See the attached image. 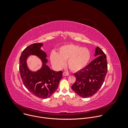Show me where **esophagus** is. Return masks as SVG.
<instances>
[{
    "mask_svg": "<svg viewBox=\"0 0 128 128\" xmlns=\"http://www.w3.org/2000/svg\"><path fill=\"white\" fill-rule=\"evenodd\" d=\"M63 76H69V74H68L67 72H64L63 73Z\"/></svg>",
    "mask_w": 128,
    "mask_h": 128,
    "instance_id": "esophagus-1",
    "label": "esophagus"
}]
</instances>
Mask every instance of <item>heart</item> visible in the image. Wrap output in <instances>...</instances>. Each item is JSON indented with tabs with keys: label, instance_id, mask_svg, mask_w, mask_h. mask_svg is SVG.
<instances>
[{
	"label": "heart",
	"instance_id": "heart-1",
	"mask_svg": "<svg viewBox=\"0 0 128 128\" xmlns=\"http://www.w3.org/2000/svg\"><path fill=\"white\" fill-rule=\"evenodd\" d=\"M90 57L89 50L76 44H67L60 48L58 54L52 52L50 55V60L54 66L60 68L63 67L64 61L72 71L81 70L87 65Z\"/></svg>",
	"mask_w": 128,
	"mask_h": 128
}]
</instances>
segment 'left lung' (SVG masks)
I'll use <instances>...</instances> for the list:
<instances>
[{"label":"left lung","instance_id":"8db88e82","mask_svg":"<svg viewBox=\"0 0 128 128\" xmlns=\"http://www.w3.org/2000/svg\"><path fill=\"white\" fill-rule=\"evenodd\" d=\"M95 56L98 57L86 67L74 74L76 80L72 90L81 97L93 96L102 86L107 72V61L103 51L97 46Z\"/></svg>","mask_w":128,"mask_h":128}]
</instances>
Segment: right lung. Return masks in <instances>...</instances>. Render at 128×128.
I'll use <instances>...</instances> for the list:
<instances>
[{"label": "right lung", "mask_w": 128, "mask_h": 128, "mask_svg": "<svg viewBox=\"0 0 128 128\" xmlns=\"http://www.w3.org/2000/svg\"><path fill=\"white\" fill-rule=\"evenodd\" d=\"M42 44H33L26 47L20 57L19 71L24 86L33 95L40 98L50 97L58 87L63 72L54 71L46 64V54L41 48ZM30 54L38 56L43 62V67L38 72H32L27 68L26 58Z\"/></svg>", "instance_id": "obj_1"}]
</instances>
